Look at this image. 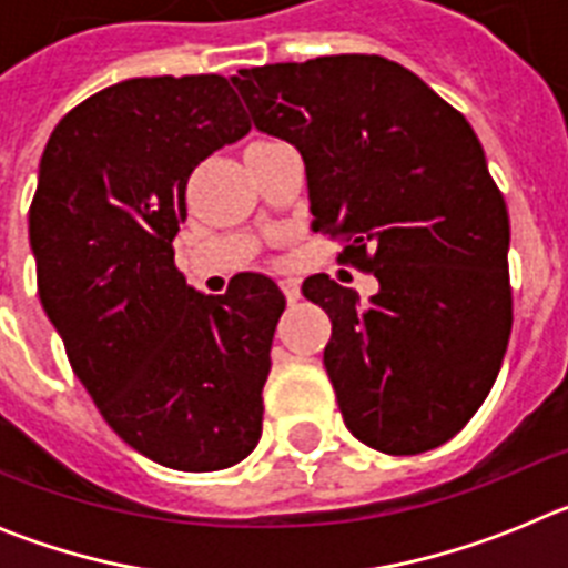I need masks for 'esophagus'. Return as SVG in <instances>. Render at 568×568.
I'll return each mask as SVG.
<instances>
[{"mask_svg": "<svg viewBox=\"0 0 568 568\" xmlns=\"http://www.w3.org/2000/svg\"><path fill=\"white\" fill-rule=\"evenodd\" d=\"M281 290H284V295H287L290 304H295V301L301 298V281L298 278H281Z\"/></svg>", "mask_w": 568, "mask_h": 568, "instance_id": "1", "label": "esophagus"}]
</instances>
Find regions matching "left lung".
I'll list each match as a JSON object with an SVG mask.
<instances>
[{
  "mask_svg": "<svg viewBox=\"0 0 568 568\" xmlns=\"http://www.w3.org/2000/svg\"><path fill=\"white\" fill-rule=\"evenodd\" d=\"M233 84L255 128L298 148L315 233L378 278L369 304L324 273L301 287L333 321L324 366L346 429L386 455L446 444L511 333L509 213L478 135L384 57L264 64Z\"/></svg>",
  "mask_w": 568,
  "mask_h": 568,
  "instance_id": "1",
  "label": "left lung"
}]
</instances>
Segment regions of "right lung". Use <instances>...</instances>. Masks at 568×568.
<instances>
[{
    "label": "right lung",
    "mask_w": 568,
    "mask_h": 568,
    "mask_svg": "<svg viewBox=\"0 0 568 568\" xmlns=\"http://www.w3.org/2000/svg\"><path fill=\"white\" fill-rule=\"evenodd\" d=\"M250 133L224 77L128 79L50 133L28 215L39 298L70 366L124 444L155 464L215 471L255 449L275 281L187 287L173 239L199 164Z\"/></svg>",
    "instance_id": "obj_1"
}]
</instances>
